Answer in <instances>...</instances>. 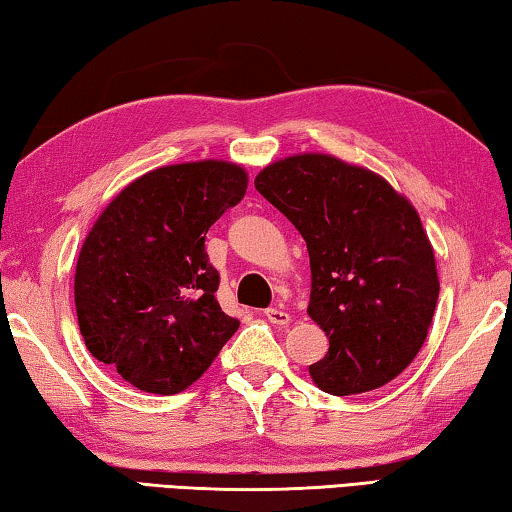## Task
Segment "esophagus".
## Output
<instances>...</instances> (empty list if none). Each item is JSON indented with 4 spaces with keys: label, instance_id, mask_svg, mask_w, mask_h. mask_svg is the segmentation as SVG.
I'll list each match as a JSON object with an SVG mask.
<instances>
[{
    "label": "esophagus",
    "instance_id": "obj_1",
    "mask_svg": "<svg viewBox=\"0 0 512 512\" xmlns=\"http://www.w3.org/2000/svg\"><path fill=\"white\" fill-rule=\"evenodd\" d=\"M264 316L268 318V323L280 325V327H284V325H289V323H291V316H289L287 311H284L282 307H268V309L264 311Z\"/></svg>",
    "mask_w": 512,
    "mask_h": 512
}]
</instances>
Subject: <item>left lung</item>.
Returning <instances> with one entry per match:
<instances>
[{
  "instance_id": "left-lung-1",
  "label": "left lung",
  "mask_w": 512,
  "mask_h": 512,
  "mask_svg": "<svg viewBox=\"0 0 512 512\" xmlns=\"http://www.w3.org/2000/svg\"><path fill=\"white\" fill-rule=\"evenodd\" d=\"M255 187L307 241V314L329 339L309 366L314 384L329 395L388 384L420 352L440 291L415 207L377 173L325 153L268 164Z\"/></svg>"
}]
</instances>
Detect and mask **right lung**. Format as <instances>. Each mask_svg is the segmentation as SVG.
I'll list each match as a JSON object with an SVG mask.
<instances>
[{
  "mask_svg": "<svg viewBox=\"0 0 512 512\" xmlns=\"http://www.w3.org/2000/svg\"><path fill=\"white\" fill-rule=\"evenodd\" d=\"M246 187L239 164H169L121 189L85 237L74 275L83 341L140 391H185L237 332L205 235Z\"/></svg>",
  "mask_w": 512,
  "mask_h": 512,
  "instance_id": "add662e5",
  "label": "right lung"
}]
</instances>
